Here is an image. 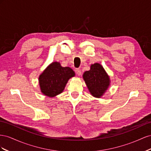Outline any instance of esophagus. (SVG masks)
Listing matches in <instances>:
<instances>
[{
    "label": "esophagus",
    "mask_w": 151,
    "mask_h": 151,
    "mask_svg": "<svg viewBox=\"0 0 151 151\" xmlns=\"http://www.w3.org/2000/svg\"><path fill=\"white\" fill-rule=\"evenodd\" d=\"M76 73L78 76H80L81 75V71L80 70V69H77V70H76Z\"/></svg>",
    "instance_id": "esophagus-1"
}]
</instances>
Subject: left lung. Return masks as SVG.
<instances>
[{"mask_svg": "<svg viewBox=\"0 0 151 151\" xmlns=\"http://www.w3.org/2000/svg\"><path fill=\"white\" fill-rule=\"evenodd\" d=\"M83 78L90 94L96 98L104 96L111 83L109 76L101 64L97 63L91 64L90 70L84 72Z\"/></svg>", "mask_w": 151, "mask_h": 151, "instance_id": "1", "label": "left lung"}]
</instances>
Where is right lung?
<instances>
[{
  "mask_svg": "<svg viewBox=\"0 0 151 151\" xmlns=\"http://www.w3.org/2000/svg\"><path fill=\"white\" fill-rule=\"evenodd\" d=\"M75 76L70 67H63L59 62H52L38 77L41 92L45 96L54 97L61 93L68 80Z\"/></svg>",
  "mask_w": 151,
  "mask_h": 151,
  "instance_id": "obj_1",
  "label": "right lung"
}]
</instances>
